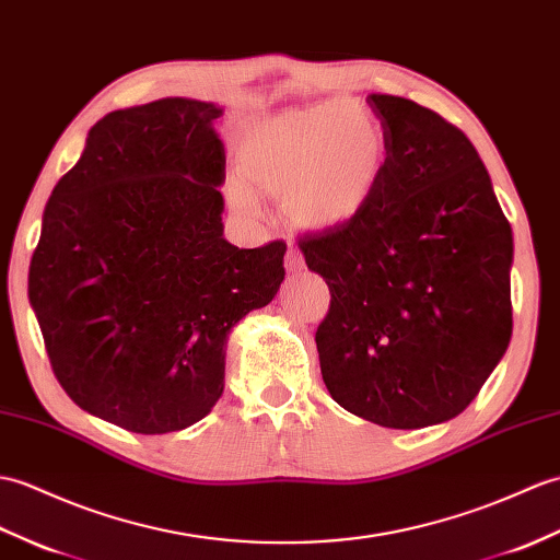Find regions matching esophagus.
<instances>
[{
    "label": "esophagus",
    "instance_id": "34e87169",
    "mask_svg": "<svg viewBox=\"0 0 560 560\" xmlns=\"http://www.w3.org/2000/svg\"><path fill=\"white\" fill-rule=\"evenodd\" d=\"M283 265H285V271H291V275H301V271L305 269V257L298 248H289Z\"/></svg>",
    "mask_w": 560,
    "mask_h": 560
}]
</instances>
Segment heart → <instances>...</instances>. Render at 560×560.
<instances>
[{
  "label": "heart",
  "mask_w": 560,
  "mask_h": 560,
  "mask_svg": "<svg viewBox=\"0 0 560 560\" xmlns=\"http://www.w3.org/2000/svg\"><path fill=\"white\" fill-rule=\"evenodd\" d=\"M386 142L380 124L353 102H324L255 124L241 145V176L226 195L245 217L262 214L252 190L283 198L293 224L334 231L365 210L380 186Z\"/></svg>",
  "instance_id": "1"
}]
</instances>
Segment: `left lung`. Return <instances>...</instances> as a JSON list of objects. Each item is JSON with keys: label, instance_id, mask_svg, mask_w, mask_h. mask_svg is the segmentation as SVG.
I'll list each match as a JSON object with an SVG mask.
<instances>
[{"label": "left lung", "instance_id": "left-lung-1", "mask_svg": "<svg viewBox=\"0 0 560 560\" xmlns=\"http://www.w3.org/2000/svg\"><path fill=\"white\" fill-rule=\"evenodd\" d=\"M386 164L350 224L307 233L331 291L315 334L331 398L362 420L420 429L460 415L513 334V231L487 166L456 126L372 93Z\"/></svg>", "mask_w": 560, "mask_h": 560}]
</instances>
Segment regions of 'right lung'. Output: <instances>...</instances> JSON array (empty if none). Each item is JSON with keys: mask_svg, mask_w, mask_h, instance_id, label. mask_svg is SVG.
<instances>
[{"mask_svg": "<svg viewBox=\"0 0 560 560\" xmlns=\"http://www.w3.org/2000/svg\"><path fill=\"white\" fill-rule=\"evenodd\" d=\"M221 114L162 97L100 119L49 195L31 259V307L61 388L136 434L212 412L229 334L285 277V243L224 238Z\"/></svg>", "mask_w": 560, "mask_h": 560, "instance_id": "obj_1", "label": "right lung"}]
</instances>
